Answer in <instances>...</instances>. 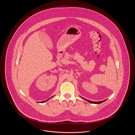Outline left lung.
<instances>
[{"label": "left lung", "mask_w": 135, "mask_h": 135, "mask_svg": "<svg viewBox=\"0 0 135 135\" xmlns=\"http://www.w3.org/2000/svg\"><path fill=\"white\" fill-rule=\"evenodd\" d=\"M83 98V99H84V100H86V101L89 102V103H93V104H100V103H103V102H104V101H106V100H104V101H99V102H94V101H90V100H87V99H85L83 98Z\"/></svg>", "instance_id": "8db88e82"}]
</instances>
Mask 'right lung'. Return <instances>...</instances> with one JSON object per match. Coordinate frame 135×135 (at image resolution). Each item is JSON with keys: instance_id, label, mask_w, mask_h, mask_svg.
Segmentation results:
<instances>
[{"instance_id": "obj_1", "label": "right lung", "mask_w": 135, "mask_h": 135, "mask_svg": "<svg viewBox=\"0 0 135 135\" xmlns=\"http://www.w3.org/2000/svg\"><path fill=\"white\" fill-rule=\"evenodd\" d=\"M48 100H49V99H48ZM46 100V101H43V102H40V103H45V102H46V101H47V100ZM38 103H39V102H38Z\"/></svg>"}]
</instances>
